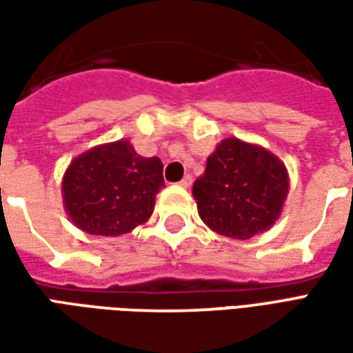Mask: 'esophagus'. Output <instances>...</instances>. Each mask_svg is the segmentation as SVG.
<instances>
[{"mask_svg": "<svg viewBox=\"0 0 353 353\" xmlns=\"http://www.w3.org/2000/svg\"><path fill=\"white\" fill-rule=\"evenodd\" d=\"M179 185H181V187H185V189H189V187L192 185V176H185L183 179L179 181Z\"/></svg>", "mask_w": 353, "mask_h": 353, "instance_id": "esophagus-1", "label": "esophagus"}]
</instances>
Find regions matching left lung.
Wrapping results in <instances>:
<instances>
[{
  "instance_id": "left-lung-1",
  "label": "left lung",
  "mask_w": 353,
  "mask_h": 353,
  "mask_svg": "<svg viewBox=\"0 0 353 353\" xmlns=\"http://www.w3.org/2000/svg\"><path fill=\"white\" fill-rule=\"evenodd\" d=\"M289 191L285 164L265 147L223 139L192 185L199 215L217 234L248 240L278 221Z\"/></svg>"
}]
</instances>
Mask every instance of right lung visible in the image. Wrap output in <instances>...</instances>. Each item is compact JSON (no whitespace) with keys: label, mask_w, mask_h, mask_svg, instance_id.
Listing matches in <instances>:
<instances>
[{"label":"right lung","mask_w":353,"mask_h":353,"mask_svg":"<svg viewBox=\"0 0 353 353\" xmlns=\"http://www.w3.org/2000/svg\"><path fill=\"white\" fill-rule=\"evenodd\" d=\"M162 187L161 159L139 157L128 139H119L72 161L62 196L75 227L96 236H121L151 217Z\"/></svg>","instance_id":"obj_1"}]
</instances>
